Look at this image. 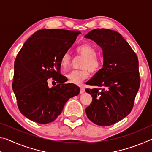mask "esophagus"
Wrapping results in <instances>:
<instances>
[{
    "instance_id": "1",
    "label": "esophagus",
    "mask_w": 152,
    "mask_h": 152,
    "mask_svg": "<svg viewBox=\"0 0 152 152\" xmlns=\"http://www.w3.org/2000/svg\"><path fill=\"white\" fill-rule=\"evenodd\" d=\"M84 92H85V90H84L83 87H80V93L82 94V93H84Z\"/></svg>"
}]
</instances>
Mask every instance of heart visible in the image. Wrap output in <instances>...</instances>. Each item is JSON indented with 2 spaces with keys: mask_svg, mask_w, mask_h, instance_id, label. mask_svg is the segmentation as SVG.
I'll use <instances>...</instances> for the list:
<instances>
[{
  "mask_svg": "<svg viewBox=\"0 0 152 152\" xmlns=\"http://www.w3.org/2000/svg\"><path fill=\"white\" fill-rule=\"evenodd\" d=\"M77 52L84 60L82 61L80 70H74L69 73L67 77L69 81L75 84H80L82 82L89 76L90 72L91 73H96L100 70L102 66V61L96 57V50L88 44H83L77 48ZM60 65L64 70H66L71 65V56L70 53H64L60 60Z\"/></svg>",
  "mask_w": 152,
  "mask_h": 152,
  "instance_id": "b5f03b06",
  "label": "heart"
}]
</instances>
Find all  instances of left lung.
Instances as JSON below:
<instances>
[{
	"label": "left lung",
	"mask_w": 152,
	"mask_h": 152,
	"mask_svg": "<svg viewBox=\"0 0 152 152\" xmlns=\"http://www.w3.org/2000/svg\"><path fill=\"white\" fill-rule=\"evenodd\" d=\"M84 37L102 48L103 66L87 82L92 101L86 109L94 124L109 126L127 117L132 111L140 86L137 55L123 36L117 31L95 29Z\"/></svg>",
	"instance_id": "8db88e82"
}]
</instances>
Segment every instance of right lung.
Segmentation results:
<instances>
[{"instance_id":"obj_1","label":"right lung","mask_w":152,"mask_h":152,"mask_svg":"<svg viewBox=\"0 0 152 152\" xmlns=\"http://www.w3.org/2000/svg\"><path fill=\"white\" fill-rule=\"evenodd\" d=\"M80 33L60 29L39 30L18 53L12 89L20 112L29 119L40 124L53 121L66 102L79 94L78 86L64 83L68 79L60 74V60ZM50 77L55 83L52 87L48 85Z\"/></svg>"}]
</instances>
